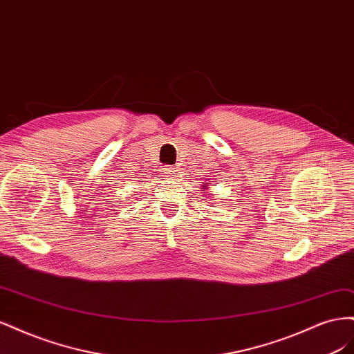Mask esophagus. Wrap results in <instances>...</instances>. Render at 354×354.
I'll use <instances>...</instances> for the list:
<instances>
[{
    "mask_svg": "<svg viewBox=\"0 0 354 354\" xmlns=\"http://www.w3.org/2000/svg\"><path fill=\"white\" fill-rule=\"evenodd\" d=\"M162 173H164L165 177H174L177 174V169L174 167H165L162 169Z\"/></svg>",
    "mask_w": 354,
    "mask_h": 354,
    "instance_id": "obj_1",
    "label": "esophagus"
}]
</instances>
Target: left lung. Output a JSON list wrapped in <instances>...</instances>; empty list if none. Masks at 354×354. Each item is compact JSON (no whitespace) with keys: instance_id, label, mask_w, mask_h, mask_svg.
I'll use <instances>...</instances> for the list:
<instances>
[{"instance_id":"8db88e82","label":"left lung","mask_w":354,"mask_h":354,"mask_svg":"<svg viewBox=\"0 0 354 354\" xmlns=\"http://www.w3.org/2000/svg\"><path fill=\"white\" fill-rule=\"evenodd\" d=\"M208 186H209V183H208V181H205V185H202V189H208Z\"/></svg>"}]
</instances>
